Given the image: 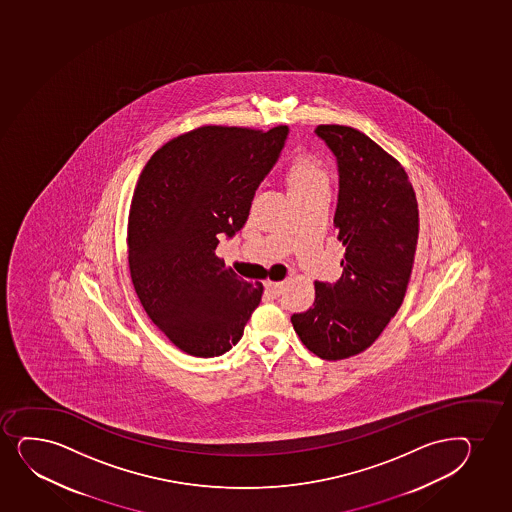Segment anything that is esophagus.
<instances>
[{"mask_svg":"<svg viewBox=\"0 0 512 512\" xmlns=\"http://www.w3.org/2000/svg\"><path fill=\"white\" fill-rule=\"evenodd\" d=\"M265 287L270 294L280 295L283 290V282H265Z\"/></svg>","mask_w":512,"mask_h":512,"instance_id":"esophagus-1","label":"esophagus"}]
</instances>
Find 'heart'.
I'll use <instances>...</instances> for the list:
<instances>
[{
  "instance_id": "b5f03b06",
  "label": "heart",
  "mask_w": 512,
  "mask_h": 512,
  "mask_svg": "<svg viewBox=\"0 0 512 512\" xmlns=\"http://www.w3.org/2000/svg\"><path fill=\"white\" fill-rule=\"evenodd\" d=\"M288 184H290V193L323 188V186L328 188V174H326L321 160L309 157V155H302L290 167Z\"/></svg>"
}]
</instances>
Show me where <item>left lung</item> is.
Here are the masks:
<instances>
[{"label":"left lung","instance_id":"8db88e82","mask_svg":"<svg viewBox=\"0 0 512 512\" xmlns=\"http://www.w3.org/2000/svg\"><path fill=\"white\" fill-rule=\"evenodd\" d=\"M314 133L338 165L333 224L347 253L340 280L314 283V306L294 314L292 324L312 353L341 360L371 347L403 304L418 205L403 167L369 136L340 124H321Z\"/></svg>","mask_w":512,"mask_h":512}]
</instances>
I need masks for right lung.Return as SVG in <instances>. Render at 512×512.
<instances>
[{
    "mask_svg": "<svg viewBox=\"0 0 512 512\" xmlns=\"http://www.w3.org/2000/svg\"><path fill=\"white\" fill-rule=\"evenodd\" d=\"M287 136V126H203L153 153L138 179L128 222L131 280L148 318L193 357L229 352L259 306L263 285L227 270L215 249L246 224Z\"/></svg>",
    "mask_w": 512,
    "mask_h": 512,
    "instance_id": "1",
    "label": "right lung"
}]
</instances>
